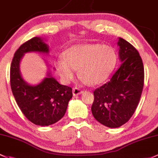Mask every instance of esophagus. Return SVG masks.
<instances>
[{
    "mask_svg": "<svg viewBox=\"0 0 158 158\" xmlns=\"http://www.w3.org/2000/svg\"><path fill=\"white\" fill-rule=\"evenodd\" d=\"M82 93V91L80 89H79V88H74L73 89V96H77L79 94H81Z\"/></svg>",
    "mask_w": 158,
    "mask_h": 158,
    "instance_id": "esophagus-1",
    "label": "esophagus"
}]
</instances>
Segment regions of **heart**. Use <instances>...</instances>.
<instances>
[{"label": "heart", "instance_id": "obj_1", "mask_svg": "<svg viewBox=\"0 0 158 158\" xmlns=\"http://www.w3.org/2000/svg\"><path fill=\"white\" fill-rule=\"evenodd\" d=\"M117 54L113 48L98 44L74 45L66 49L64 57L56 61V69L65 83L73 80L79 69V75L84 82L92 85L104 82L115 69Z\"/></svg>", "mask_w": 158, "mask_h": 158}]
</instances>
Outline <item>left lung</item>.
Here are the masks:
<instances>
[{
  "label": "left lung",
  "mask_w": 158,
  "mask_h": 158,
  "mask_svg": "<svg viewBox=\"0 0 158 158\" xmlns=\"http://www.w3.org/2000/svg\"><path fill=\"white\" fill-rule=\"evenodd\" d=\"M121 65L110 80L94 92L92 112L102 125L118 128L135 113L144 85V66L139 52L130 43L119 38Z\"/></svg>",
  "instance_id": "8db88e82"
}]
</instances>
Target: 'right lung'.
I'll return each instance as SVG.
<instances>
[{
	"label": "right lung",
	"mask_w": 158,
	"mask_h": 158,
	"mask_svg": "<svg viewBox=\"0 0 158 158\" xmlns=\"http://www.w3.org/2000/svg\"><path fill=\"white\" fill-rule=\"evenodd\" d=\"M44 41L35 37L23 44L15 52L10 66V86L15 100L25 117L41 127L52 125L62 118L73 97L72 89L60 84L49 70L37 85L29 84L21 75L20 62L25 54H49V46Z\"/></svg>",
	"instance_id": "1"
}]
</instances>
